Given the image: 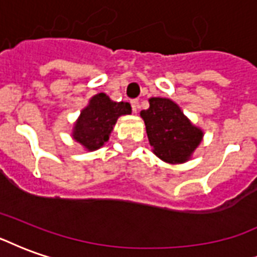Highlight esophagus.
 <instances>
[{
	"instance_id": "1",
	"label": "esophagus",
	"mask_w": 257,
	"mask_h": 257,
	"mask_svg": "<svg viewBox=\"0 0 257 257\" xmlns=\"http://www.w3.org/2000/svg\"><path fill=\"white\" fill-rule=\"evenodd\" d=\"M131 106H132V111L136 112L138 111V108H139V101L134 99V100H131Z\"/></svg>"
}]
</instances>
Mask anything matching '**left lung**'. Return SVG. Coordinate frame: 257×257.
I'll return each mask as SVG.
<instances>
[{"label":"left lung","mask_w":257,"mask_h":257,"mask_svg":"<svg viewBox=\"0 0 257 257\" xmlns=\"http://www.w3.org/2000/svg\"><path fill=\"white\" fill-rule=\"evenodd\" d=\"M150 107L140 111L153 153L168 164H183L193 157L204 131L186 117L182 108L167 97H150Z\"/></svg>","instance_id":"left-lung-1"}]
</instances>
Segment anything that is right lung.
Here are the masks:
<instances>
[{
	"label": "right lung",
	"mask_w": 257,
	"mask_h": 257,
	"mask_svg": "<svg viewBox=\"0 0 257 257\" xmlns=\"http://www.w3.org/2000/svg\"><path fill=\"white\" fill-rule=\"evenodd\" d=\"M131 112L132 108L126 101H112L106 93H97L81 110L71 136L85 150H97L108 140L118 118Z\"/></svg>",
	"instance_id": "1"
}]
</instances>
